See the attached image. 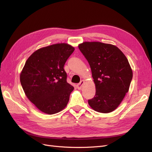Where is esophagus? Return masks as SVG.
Masks as SVG:
<instances>
[{"label":"esophagus","mask_w":152,"mask_h":152,"mask_svg":"<svg viewBox=\"0 0 152 152\" xmlns=\"http://www.w3.org/2000/svg\"><path fill=\"white\" fill-rule=\"evenodd\" d=\"M84 80H81L80 83L78 84L77 85V88L78 89H81L82 87V86H83V84H84Z\"/></svg>","instance_id":"34e87169"}]
</instances>
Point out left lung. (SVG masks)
Returning <instances> with one entry per match:
<instances>
[{
  "mask_svg": "<svg viewBox=\"0 0 152 152\" xmlns=\"http://www.w3.org/2000/svg\"><path fill=\"white\" fill-rule=\"evenodd\" d=\"M79 48L88 61L96 86V94L88 100L100 113H110L121 104L132 79L125 55L117 47L99 42H85Z\"/></svg>",
  "mask_w": 152,
  "mask_h": 152,
  "instance_id": "8db88e82",
  "label": "left lung"
}]
</instances>
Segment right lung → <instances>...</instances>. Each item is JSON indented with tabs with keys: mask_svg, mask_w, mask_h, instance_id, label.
<instances>
[{
	"mask_svg": "<svg viewBox=\"0 0 152 152\" xmlns=\"http://www.w3.org/2000/svg\"><path fill=\"white\" fill-rule=\"evenodd\" d=\"M74 48L61 43L36 50L27 59L20 74L23 91L41 112L52 115L66 107L74 89L68 84L64 65Z\"/></svg>",
	"mask_w": 152,
	"mask_h": 152,
	"instance_id": "add662e5",
	"label": "right lung"
}]
</instances>
